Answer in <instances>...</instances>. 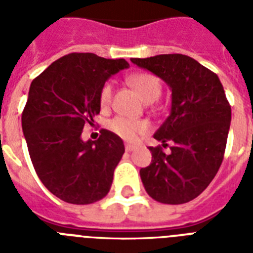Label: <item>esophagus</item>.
Masks as SVG:
<instances>
[{"label": "esophagus", "mask_w": 253, "mask_h": 253, "mask_svg": "<svg viewBox=\"0 0 253 253\" xmlns=\"http://www.w3.org/2000/svg\"><path fill=\"white\" fill-rule=\"evenodd\" d=\"M135 148H136V146H135V144H130V143H127L126 146H125L126 152H131V151H134Z\"/></svg>", "instance_id": "34e87169"}]
</instances>
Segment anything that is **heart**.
<instances>
[{
	"instance_id": "b5f03b06",
	"label": "heart",
	"mask_w": 253,
	"mask_h": 253,
	"mask_svg": "<svg viewBox=\"0 0 253 253\" xmlns=\"http://www.w3.org/2000/svg\"><path fill=\"white\" fill-rule=\"evenodd\" d=\"M128 83L134 87L135 91L138 93L139 97L146 101L152 102L158 98L162 91V84L158 77H155L151 73H135L130 76ZM111 97H113V85L111 83H105L99 90V103L101 106L106 107L110 105ZM107 127L111 132L118 135L119 138L132 142L138 138L139 135L146 134L150 130V126L146 121L143 119H131L126 117H115L109 121Z\"/></svg>"
}]
</instances>
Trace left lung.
Returning a JSON list of instances; mask_svg holds the SVG:
<instances>
[{
    "instance_id": "1",
    "label": "left lung",
    "mask_w": 253,
    "mask_h": 253,
    "mask_svg": "<svg viewBox=\"0 0 253 253\" xmlns=\"http://www.w3.org/2000/svg\"><path fill=\"white\" fill-rule=\"evenodd\" d=\"M172 90L170 114L154 138L168 146L150 147L152 162L140 169L148 196L168 205L186 204L198 197L215 177L227 143L231 106L215 73L192 57L168 53L131 59Z\"/></svg>"
}]
</instances>
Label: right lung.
<instances>
[{"mask_svg":"<svg viewBox=\"0 0 253 253\" xmlns=\"http://www.w3.org/2000/svg\"><path fill=\"white\" fill-rule=\"evenodd\" d=\"M130 65L125 59L68 53L34 79L22 113V130L38 177L53 196L73 205L102 200L123 140L101 130L97 140L81 139L86 123L99 114V90L111 75Z\"/></svg>","mask_w":253,"mask_h":253,"instance_id":"right-lung-1","label":"right lung"}]
</instances>
